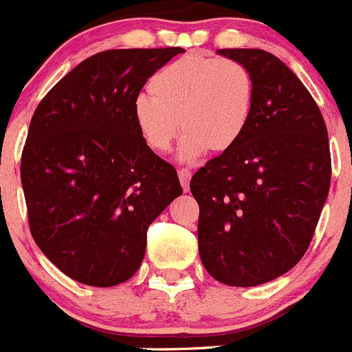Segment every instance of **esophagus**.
I'll return each mask as SVG.
<instances>
[{"instance_id":"34e87169","label":"esophagus","mask_w":352,"mask_h":352,"mask_svg":"<svg viewBox=\"0 0 352 352\" xmlns=\"http://www.w3.org/2000/svg\"><path fill=\"white\" fill-rule=\"evenodd\" d=\"M190 177H192V173L189 172L187 168H180L179 170V179H180V184H182L184 190H189V184H190Z\"/></svg>"}]
</instances>
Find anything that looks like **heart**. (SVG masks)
I'll use <instances>...</instances> for the list:
<instances>
[{"mask_svg": "<svg viewBox=\"0 0 352 352\" xmlns=\"http://www.w3.org/2000/svg\"><path fill=\"white\" fill-rule=\"evenodd\" d=\"M151 97L133 104V119L141 138L155 153L172 148L184 131L180 162H196L208 150H230L243 136L255 87L250 71L233 59L189 54L155 73L148 83Z\"/></svg>", "mask_w": 352, "mask_h": 352, "instance_id": "b5f03b06", "label": "heart"}]
</instances>
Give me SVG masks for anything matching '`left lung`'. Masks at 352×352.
<instances>
[{
	"mask_svg": "<svg viewBox=\"0 0 352 352\" xmlns=\"http://www.w3.org/2000/svg\"><path fill=\"white\" fill-rule=\"evenodd\" d=\"M254 78L250 122L239 143L190 180L199 204V255L228 286H258L307 252L330 187L329 136L296 74L262 49H218Z\"/></svg>",
	"mask_w": 352,
	"mask_h": 352,
	"instance_id": "8db88e82",
	"label": "left lung"
}]
</instances>
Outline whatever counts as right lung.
<instances>
[{"label": "right lung", "mask_w": 352, "mask_h": 352, "mask_svg": "<svg viewBox=\"0 0 352 352\" xmlns=\"http://www.w3.org/2000/svg\"><path fill=\"white\" fill-rule=\"evenodd\" d=\"M166 49H112L85 59L35 109L22 153V186L35 243L88 286L133 278L148 226L182 194L170 163L141 138L133 104Z\"/></svg>", "instance_id": "obj_1"}]
</instances>
